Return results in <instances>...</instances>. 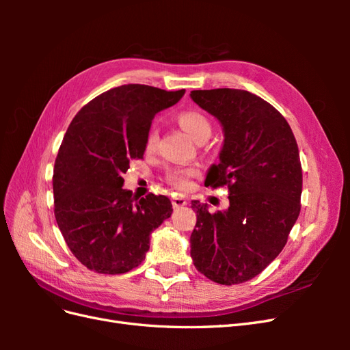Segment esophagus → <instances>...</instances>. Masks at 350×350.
Wrapping results in <instances>:
<instances>
[{
  "label": "esophagus",
  "mask_w": 350,
  "mask_h": 350,
  "mask_svg": "<svg viewBox=\"0 0 350 350\" xmlns=\"http://www.w3.org/2000/svg\"><path fill=\"white\" fill-rule=\"evenodd\" d=\"M185 204H187V198H185V197L178 196V197H174V198H172V206H174V208L184 207Z\"/></svg>",
  "instance_id": "1"
}]
</instances>
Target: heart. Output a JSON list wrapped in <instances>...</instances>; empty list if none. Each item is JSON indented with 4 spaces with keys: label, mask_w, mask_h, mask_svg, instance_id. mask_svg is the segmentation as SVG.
I'll return each instance as SVG.
<instances>
[{
    "label": "heart",
    "mask_w": 350,
    "mask_h": 350,
    "mask_svg": "<svg viewBox=\"0 0 350 350\" xmlns=\"http://www.w3.org/2000/svg\"><path fill=\"white\" fill-rule=\"evenodd\" d=\"M178 124L181 129L188 134L191 135L196 142L201 139H208V135L211 133V124L208 121L207 116L204 113H201L198 111H183L181 113H178L176 116ZM159 142V133L152 126L146 134V142L144 147L146 152H153L156 149ZM198 169L196 166H184V167H176L174 171L169 174L167 179L174 187L179 189H185L191 184V178L197 176Z\"/></svg>",
    "instance_id": "obj_1"
}]
</instances>
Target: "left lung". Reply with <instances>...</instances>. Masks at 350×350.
<instances>
[{"label": "left lung", "mask_w": 350, "mask_h": 350, "mask_svg": "<svg viewBox=\"0 0 350 350\" xmlns=\"http://www.w3.org/2000/svg\"><path fill=\"white\" fill-rule=\"evenodd\" d=\"M191 99L224 126L219 165L206 178L226 185L229 207L210 213L193 201L196 269L220 284L251 280L276 258L301 211L302 167L291 126L269 102L247 90H193Z\"/></svg>", "instance_id": "obj_1"}]
</instances>
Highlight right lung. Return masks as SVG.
<instances>
[{"instance_id":"1","label":"right lung","mask_w":350,"mask_h":350,"mask_svg":"<svg viewBox=\"0 0 350 350\" xmlns=\"http://www.w3.org/2000/svg\"><path fill=\"white\" fill-rule=\"evenodd\" d=\"M184 93L124 84L84 105L71 121L52 176L54 213L68 248L89 270L135 269L149 251L152 232L171 217L167 197H133L122 189V174L143 159L154 115Z\"/></svg>"}]
</instances>
